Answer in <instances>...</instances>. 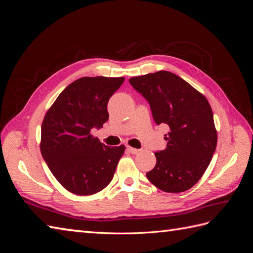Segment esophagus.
Wrapping results in <instances>:
<instances>
[{
	"mask_svg": "<svg viewBox=\"0 0 253 253\" xmlns=\"http://www.w3.org/2000/svg\"><path fill=\"white\" fill-rule=\"evenodd\" d=\"M126 150L131 153V154H137V153H139V150L138 149H135V148H132V147H127Z\"/></svg>",
	"mask_w": 253,
	"mask_h": 253,
	"instance_id": "1",
	"label": "esophagus"
}]
</instances>
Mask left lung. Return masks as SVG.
<instances>
[{
  "label": "left lung",
  "mask_w": 253,
  "mask_h": 253,
  "mask_svg": "<svg viewBox=\"0 0 253 253\" xmlns=\"http://www.w3.org/2000/svg\"><path fill=\"white\" fill-rule=\"evenodd\" d=\"M150 104L156 125H167L166 150L157 151L148 179L168 193L192 188L208 168L216 149L213 113L206 97L170 72L159 71L128 80Z\"/></svg>",
  "instance_id": "1"
}]
</instances>
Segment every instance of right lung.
<instances>
[{
    "mask_svg": "<svg viewBox=\"0 0 253 253\" xmlns=\"http://www.w3.org/2000/svg\"><path fill=\"white\" fill-rule=\"evenodd\" d=\"M125 78L83 77L67 85L45 115L40 149L56 179L77 195L95 194L114 177L125 145L108 147L91 128L109 119L108 102Z\"/></svg>",
    "mask_w": 253,
    "mask_h": 253,
    "instance_id": "add662e5",
    "label": "right lung"
}]
</instances>
